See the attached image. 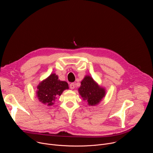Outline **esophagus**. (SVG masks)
Instances as JSON below:
<instances>
[{"mask_svg":"<svg viewBox=\"0 0 153 153\" xmlns=\"http://www.w3.org/2000/svg\"><path fill=\"white\" fill-rule=\"evenodd\" d=\"M70 89L73 90V89L75 88V84H74V83H71L70 85Z\"/></svg>","mask_w":153,"mask_h":153,"instance_id":"obj_1","label":"esophagus"}]
</instances>
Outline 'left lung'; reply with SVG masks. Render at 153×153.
Returning <instances> with one entry per match:
<instances>
[{
  "mask_svg": "<svg viewBox=\"0 0 153 153\" xmlns=\"http://www.w3.org/2000/svg\"><path fill=\"white\" fill-rule=\"evenodd\" d=\"M78 90L83 99L91 106L97 105L105 96V90L90 76H86L83 78Z\"/></svg>",
  "mask_w": 153,
  "mask_h": 153,
  "instance_id": "1",
  "label": "left lung"
}]
</instances>
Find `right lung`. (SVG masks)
Returning <instances> with one entry per match:
<instances>
[{"instance_id":"right-lung-1","label":"right lung","mask_w":153,"mask_h":153,"mask_svg":"<svg viewBox=\"0 0 153 153\" xmlns=\"http://www.w3.org/2000/svg\"><path fill=\"white\" fill-rule=\"evenodd\" d=\"M37 89L36 94L39 100L43 104L51 106L64 90L69 89V86L67 82L60 80L58 76L53 73L42 81L37 86Z\"/></svg>"}]
</instances>
